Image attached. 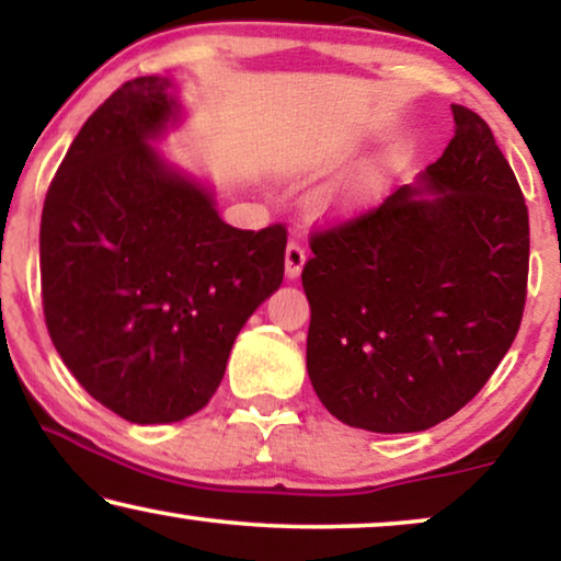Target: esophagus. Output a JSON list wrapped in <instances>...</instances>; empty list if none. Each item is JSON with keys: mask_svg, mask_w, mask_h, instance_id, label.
I'll list each match as a JSON object with an SVG mask.
<instances>
[{"mask_svg": "<svg viewBox=\"0 0 561 561\" xmlns=\"http://www.w3.org/2000/svg\"><path fill=\"white\" fill-rule=\"evenodd\" d=\"M304 265H306V250H304V244L296 242V240H290L288 248H286V278L296 280L298 275H301Z\"/></svg>", "mask_w": 561, "mask_h": 561, "instance_id": "1", "label": "esophagus"}]
</instances>
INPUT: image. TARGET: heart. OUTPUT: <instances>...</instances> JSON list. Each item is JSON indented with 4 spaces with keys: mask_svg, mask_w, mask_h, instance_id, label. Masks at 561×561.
Instances as JSON below:
<instances>
[{
    "mask_svg": "<svg viewBox=\"0 0 561 561\" xmlns=\"http://www.w3.org/2000/svg\"><path fill=\"white\" fill-rule=\"evenodd\" d=\"M380 175H382V171L378 165H365L363 171H357L355 175H352V179L344 183L342 188L332 191V194L324 198L327 209H336V206H344V204L355 202V198H359V196L370 194V191L380 183Z\"/></svg>",
    "mask_w": 561,
    "mask_h": 561,
    "instance_id": "1",
    "label": "heart"
}]
</instances>
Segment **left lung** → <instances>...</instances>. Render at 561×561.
I'll return each mask as SVG.
<instances>
[{"mask_svg": "<svg viewBox=\"0 0 561 561\" xmlns=\"http://www.w3.org/2000/svg\"><path fill=\"white\" fill-rule=\"evenodd\" d=\"M442 158L378 209L313 234L306 370L342 424L426 432L470 403L516 340L528 209L488 122L451 104Z\"/></svg>", "mask_w": 561, "mask_h": 561, "instance_id": "left-lung-1", "label": "left lung"}]
</instances>
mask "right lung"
<instances>
[{"label": "right lung", "instance_id": "right-lung-1", "mask_svg": "<svg viewBox=\"0 0 561 561\" xmlns=\"http://www.w3.org/2000/svg\"><path fill=\"white\" fill-rule=\"evenodd\" d=\"M181 122L168 76L122 83L43 206L50 340L83 390L133 424L202 411L244 321L283 283L286 229L227 225L211 183L156 148Z\"/></svg>", "mask_w": 561, "mask_h": 561}]
</instances>
